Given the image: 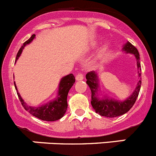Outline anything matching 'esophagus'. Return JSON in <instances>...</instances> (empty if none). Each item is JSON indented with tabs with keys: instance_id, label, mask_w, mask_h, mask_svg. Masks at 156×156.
I'll return each instance as SVG.
<instances>
[{
	"instance_id": "esophagus-1",
	"label": "esophagus",
	"mask_w": 156,
	"mask_h": 156,
	"mask_svg": "<svg viewBox=\"0 0 156 156\" xmlns=\"http://www.w3.org/2000/svg\"><path fill=\"white\" fill-rule=\"evenodd\" d=\"M75 79H76L77 81H81V80L84 79V76H83L82 74L79 73L75 76Z\"/></svg>"
}]
</instances>
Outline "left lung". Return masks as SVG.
Instances as JSON below:
<instances>
[{
	"label": "left lung",
	"instance_id": "left-lung-1",
	"mask_svg": "<svg viewBox=\"0 0 156 156\" xmlns=\"http://www.w3.org/2000/svg\"><path fill=\"white\" fill-rule=\"evenodd\" d=\"M122 51L126 54L134 55V56L135 57L137 61L138 76L139 78L135 89L126 100L121 101V100L114 99L113 98H109L106 95H102V97H101V94H100L101 89H100L99 81H98L99 78H98V74L96 73V71H91L87 73L85 76L87 79V85L89 86L91 91V103L93 108L96 113H98L100 115L107 118H115L128 112L132 108L137 99L139 91H140L141 85H142L140 58H139V53L137 48L133 46L130 42L128 41L123 45Z\"/></svg>",
	"mask_w": 156,
	"mask_h": 156
}]
</instances>
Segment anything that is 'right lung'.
<instances>
[{
  "mask_svg": "<svg viewBox=\"0 0 156 156\" xmlns=\"http://www.w3.org/2000/svg\"><path fill=\"white\" fill-rule=\"evenodd\" d=\"M34 38H35V34H32L31 37L23 44L20 50L17 52L15 62H17L24 47L27 44H29ZM75 78L72 74H69V75L63 77L61 79L59 85H58V94H57L56 98L43 105L37 106V107L28 105L21 98V94L17 91L15 82H14V86H15V89L17 90V94L18 95L19 99L26 111H27L30 115H34V117L37 118L41 120L53 122V121L60 119L61 118L63 117L64 115L66 112L67 108H68L67 97H68V91L71 89L72 85L75 84Z\"/></svg>",
  "mask_w": 156,
  "mask_h": 156,
  "instance_id": "right-lung-1",
  "label": "right lung"
}]
</instances>
